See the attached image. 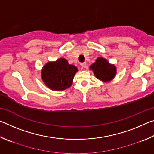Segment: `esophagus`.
<instances>
[{"label": "esophagus", "mask_w": 154, "mask_h": 154, "mask_svg": "<svg viewBox=\"0 0 154 154\" xmlns=\"http://www.w3.org/2000/svg\"><path fill=\"white\" fill-rule=\"evenodd\" d=\"M80 64H81V66H82L83 68H85V67H86V66H87L86 62H82V63H81Z\"/></svg>", "instance_id": "esophagus-1"}]
</instances>
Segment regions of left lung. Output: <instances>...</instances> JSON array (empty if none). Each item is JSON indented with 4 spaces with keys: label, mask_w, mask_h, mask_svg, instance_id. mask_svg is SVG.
Instances as JSON below:
<instances>
[{
    "label": "left lung",
    "mask_w": 154,
    "mask_h": 154,
    "mask_svg": "<svg viewBox=\"0 0 154 154\" xmlns=\"http://www.w3.org/2000/svg\"><path fill=\"white\" fill-rule=\"evenodd\" d=\"M90 69L93 70L96 78L108 82L111 80L116 74V68L113 65H111L106 60L103 58H98L92 65Z\"/></svg>",
    "instance_id": "8db88e82"
}]
</instances>
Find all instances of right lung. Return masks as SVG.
I'll return each instance as SVG.
<instances>
[{
  "label": "right lung",
  "mask_w": 154,
  "mask_h": 154,
  "mask_svg": "<svg viewBox=\"0 0 154 154\" xmlns=\"http://www.w3.org/2000/svg\"><path fill=\"white\" fill-rule=\"evenodd\" d=\"M77 67L69 64L64 58H60L53 62H48L41 72L43 82L53 90H64L72 85Z\"/></svg>",
  "instance_id": "obj_1"
}]
</instances>
